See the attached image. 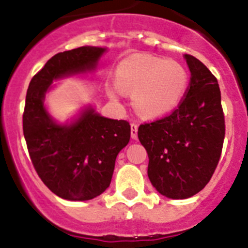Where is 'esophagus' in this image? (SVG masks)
I'll list each match as a JSON object with an SVG mask.
<instances>
[{"label":"esophagus","mask_w":248,"mask_h":248,"mask_svg":"<svg viewBox=\"0 0 248 248\" xmlns=\"http://www.w3.org/2000/svg\"><path fill=\"white\" fill-rule=\"evenodd\" d=\"M137 130H139V124H131V137H132L134 140L137 139Z\"/></svg>","instance_id":"34e87169"}]
</instances>
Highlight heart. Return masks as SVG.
<instances>
[{"instance_id":"obj_1","label":"heart","mask_w":248,"mask_h":248,"mask_svg":"<svg viewBox=\"0 0 248 248\" xmlns=\"http://www.w3.org/2000/svg\"><path fill=\"white\" fill-rule=\"evenodd\" d=\"M189 77L184 66L174 60L137 55L128 58L117 69V83L111 95L122 91L134 93V106L147 117L163 116L179 105L188 88Z\"/></svg>"}]
</instances>
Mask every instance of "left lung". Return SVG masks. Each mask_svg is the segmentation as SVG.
<instances>
[{"instance_id":"obj_1","label":"left lung","mask_w":248,"mask_h":248,"mask_svg":"<svg viewBox=\"0 0 248 248\" xmlns=\"http://www.w3.org/2000/svg\"><path fill=\"white\" fill-rule=\"evenodd\" d=\"M184 57L191 73L184 98L171 113L137 131L149 155L150 182L171 199L193 197L209 183L226 135L217 78L201 60Z\"/></svg>"}]
</instances>
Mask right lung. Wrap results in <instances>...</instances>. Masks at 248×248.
I'll list each match as a JSON object with an SVG mask.
<instances>
[{"label":"right lung","instance_id":"add662e5","mask_svg":"<svg viewBox=\"0 0 248 248\" xmlns=\"http://www.w3.org/2000/svg\"><path fill=\"white\" fill-rule=\"evenodd\" d=\"M103 47L82 46L55 54L29 84L22 128L39 178L54 194L89 201L111 184L118 153L130 141V124L109 120L89 108L70 126L55 124L44 107L54 79L94 69Z\"/></svg>","mask_w":248,"mask_h":248}]
</instances>
